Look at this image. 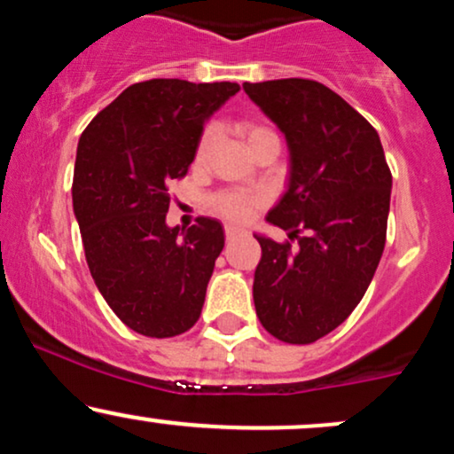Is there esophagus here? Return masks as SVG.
<instances>
[{
  "label": "esophagus",
  "instance_id": "1",
  "mask_svg": "<svg viewBox=\"0 0 454 454\" xmlns=\"http://www.w3.org/2000/svg\"><path fill=\"white\" fill-rule=\"evenodd\" d=\"M223 232H226V239H228V241H232V239L241 237V234H243L241 228H237V226H226V231H223Z\"/></svg>",
  "mask_w": 454,
  "mask_h": 454
}]
</instances>
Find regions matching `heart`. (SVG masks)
I'll return each mask as SVG.
<instances>
[{
	"mask_svg": "<svg viewBox=\"0 0 454 454\" xmlns=\"http://www.w3.org/2000/svg\"><path fill=\"white\" fill-rule=\"evenodd\" d=\"M239 132H241V137L245 138V143H247V147H252L256 140L273 134L270 129L256 126V123H243V126L239 128ZM213 137H215V129H207V132L202 134L200 143H198V149H196L198 161L205 160L207 151H209L211 143H213ZM260 202H262V198L260 196H249V194H245V192H239V190L217 192V194L211 198L213 211H215L217 215L226 217V220H234V222L247 220Z\"/></svg>",
	"mask_w": 454,
	"mask_h": 454,
	"instance_id": "1",
	"label": "heart"
}]
</instances>
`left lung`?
Instances as JSON below:
<instances>
[{
	"instance_id": "1",
	"label": "left lung",
	"mask_w": 454,
	"mask_h": 454,
	"mask_svg": "<svg viewBox=\"0 0 454 454\" xmlns=\"http://www.w3.org/2000/svg\"><path fill=\"white\" fill-rule=\"evenodd\" d=\"M290 149V184L258 237L256 314L273 337L314 343L361 303L387 243L393 175L372 123L309 78L243 82ZM297 245L293 246L292 241Z\"/></svg>"
}]
</instances>
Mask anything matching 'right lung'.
Masks as SVG:
<instances>
[{"label": "right lung", "instance_id": "1", "mask_svg": "<svg viewBox=\"0 0 454 454\" xmlns=\"http://www.w3.org/2000/svg\"><path fill=\"white\" fill-rule=\"evenodd\" d=\"M241 87L151 78L134 82L81 134L72 205L104 301L145 337H175L200 317L222 223L166 226L168 185L194 161L202 128Z\"/></svg>", "mask_w": 454, "mask_h": 454}]
</instances>
